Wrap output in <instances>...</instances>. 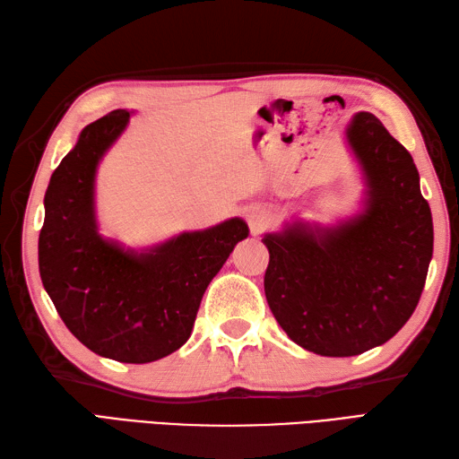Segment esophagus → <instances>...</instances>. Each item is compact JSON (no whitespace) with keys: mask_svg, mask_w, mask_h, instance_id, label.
<instances>
[{"mask_svg":"<svg viewBox=\"0 0 459 459\" xmlns=\"http://www.w3.org/2000/svg\"><path fill=\"white\" fill-rule=\"evenodd\" d=\"M263 212H251L249 214V221L253 223V226H256V223H261L263 221Z\"/></svg>","mask_w":459,"mask_h":459,"instance_id":"1","label":"esophagus"}]
</instances>
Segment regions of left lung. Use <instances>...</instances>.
I'll return each mask as SVG.
<instances>
[{
  "label": "left lung",
  "instance_id": "obj_1",
  "mask_svg": "<svg viewBox=\"0 0 459 459\" xmlns=\"http://www.w3.org/2000/svg\"><path fill=\"white\" fill-rule=\"evenodd\" d=\"M346 142L364 175V210L263 238L268 307L290 339L321 356H356L394 337L419 304L434 245L411 153L370 113L354 115Z\"/></svg>",
  "mask_w": 459,
  "mask_h": 459
}]
</instances>
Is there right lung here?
Returning <instances> with one entry per match:
<instances>
[{
	"mask_svg": "<svg viewBox=\"0 0 459 459\" xmlns=\"http://www.w3.org/2000/svg\"><path fill=\"white\" fill-rule=\"evenodd\" d=\"M128 120V110L118 108L85 126L56 167L44 195L39 268L77 341L105 359L145 364L188 341L208 284L249 228L231 218L140 253L100 236L95 173Z\"/></svg>",
	"mask_w": 459,
	"mask_h": 459,
	"instance_id": "obj_1",
	"label": "right lung"
}]
</instances>
